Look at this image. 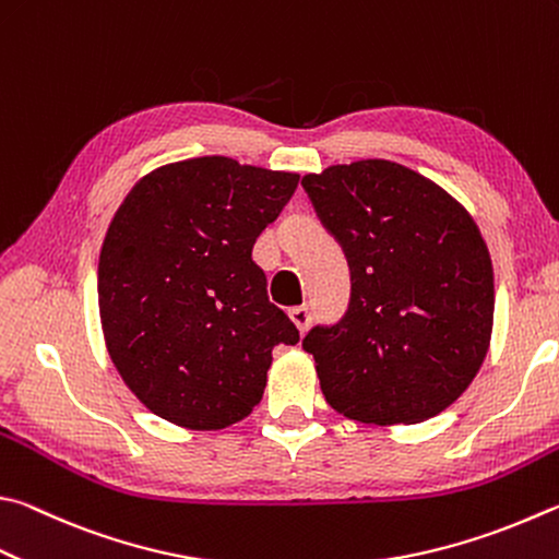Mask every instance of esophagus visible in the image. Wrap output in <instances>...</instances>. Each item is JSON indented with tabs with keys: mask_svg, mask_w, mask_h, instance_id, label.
<instances>
[{
	"mask_svg": "<svg viewBox=\"0 0 559 559\" xmlns=\"http://www.w3.org/2000/svg\"><path fill=\"white\" fill-rule=\"evenodd\" d=\"M288 314H290V320L296 322V328H298L300 332H308V328H310V320H312V312H310V308H308V306H296V308H290V310H288Z\"/></svg>",
	"mask_w": 559,
	"mask_h": 559,
	"instance_id": "obj_1",
	"label": "esophagus"
}]
</instances>
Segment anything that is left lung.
Wrapping results in <instances>:
<instances>
[{
    "instance_id": "left-lung-1",
    "label": "left lung",
    "mask_w": 559,
    "mask_h": 559,
    "mask_svg": "<svg viewBox=\"0 0 559 559\" xmlns=\"http://www.w3.org/2000/svg\"><path fill=\"white\" fill-rule=\"evenodd\" d=\"M349 263V308L302 340L322 393L347 418L423 423L479 371L493 324V269L479 227L432 180L391 160L302 178Z\"/></svg>"
}]
</instances>
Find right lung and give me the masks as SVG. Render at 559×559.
<instances>
[{
  "instance_id": "1",
  "label": "right lung",
  "mask_w": 559,
  "mask_h": 559,
  "mask_svg": "<svg viewBox=\"0 0 559 559\" xmlns=\"http://www.w3.org/2000/svg\"><path fill=\"white\" fill-rule=\"evenodd\" d=\"M298 180L202 156L156 168L119 205L99 253V318L121 379L158 418L190 430L247 418L271 349L300 340L251 259Z\"/></svg>"
}]
</instances>
